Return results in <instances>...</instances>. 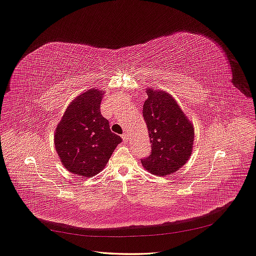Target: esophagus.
Listing matches in <instances>:
<instances>
[{"label":"esophagus","instance_id":"obj_1","mask_svg":"<svg viewBox=\"0 0 256 256\" xmlns=\"http://www.w3.org/2000/svg\"><path fill=\"white\" fill-rule=\"evenodd\" d=\"M121 137H122V139H124V141H128V134H124V135L122 136H121Z\"/></svg>","mask_w":256,"mask_h":256}]
</instances>
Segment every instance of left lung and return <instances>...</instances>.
<instances>
[{
    "label": "left lung",
    "instance_id": "obj_1",
    "mask_svg": "<svg viewBox=\"0 0 256 256\" xmlns=\"http://www.w3.org/2000/svg\"><path fill=\"white\" fill-rule=\"evenodd\" d=\"M143 117L148 130L150 154L141 158L143 167L154 176L178 171L193 150L194 128L170 94L147 89Z\"/></svg>",
    "mask_w": 256,
    "mask_h": 256
}]
</instances>
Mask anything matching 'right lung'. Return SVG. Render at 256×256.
I'll list each match as a JSON object with an SVG mask.
<instances>
[{"mask_svg": "<svg viewBox=\"0 0 256 256\" xmlns=\"http://www.w3.org/2000/svg\"><path fill=\"white\" fill-rule=\"evenodd\" d=\"M102 94L96 89L80 94L67 106L56 128V152L63 166L76 176L98 174L121 142L100 113Z\"/></svg>", "mask_w": 256, "mask_h": 256, "instance_id": "add662e5", "label": "right lung"}]
</instances>
